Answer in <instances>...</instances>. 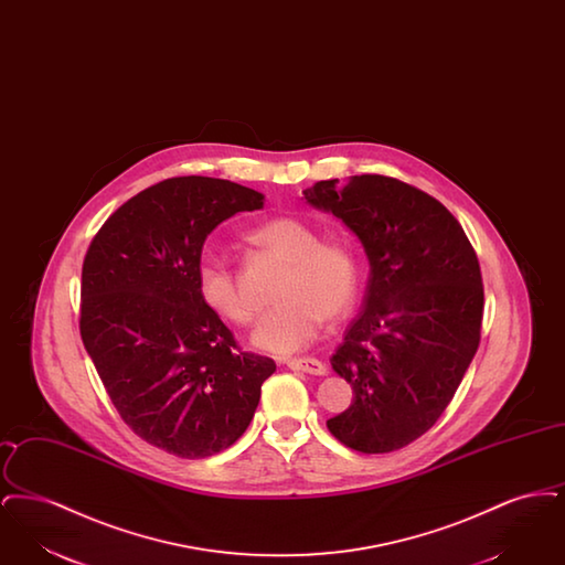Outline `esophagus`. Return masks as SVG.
I'll use <instances>...</instances> for the list:
<instances>
[{"label": "esophagus", "mask_w": 565, "mask_h": 565, "mask_svg": "<svg viewBox=\"0 0 565 565\" xmlns=\"http://www.w3.org/2000/svg\"><path fill=\"white\" fill-rule=\"evenodd\" d=\"M286 364L292 371H302V373H309V375H326L328 373V369H326L322 360L309 358V355H305V358H290V360H286Z\"/></svg>", "instance_id": "esophagus-1"}]
</instances>
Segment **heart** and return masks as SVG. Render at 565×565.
<instances>
[{
    "label": "heart",
    "mask_w": 565,
    "mask_h": 565,
    "mask_svg": "<svg viewBox=\"0 0 565 565\" xmlns=\"http://www.w3.org/2000/svg\"><path fill=\"white\" fill-rule=\"evenodd\" d=\"M249 239L290 263L281 277L275 307L254 330V345L273 353H292L309 345L326 320L348 316L360 290V265L345 242L323 239L318 226L300 217H273L256 226ZM196 292L224 322L247 326L256 309L242 295L235 270L217 256L196 265Z\"/></svg>",
    "instance_id": "b5f03b06"
}]
</instances>
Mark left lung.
<instances>
[{"label":"left lung","instance_id":"left-lung-1","mask_svg":"<svg viewBox=\"0 0 565 565\" xmlns=\"http://www.w3.org/2000/svg\"><path fill=\"white\" fill-rule=\"evenodd\" d=\"M302 194L341 217L371 263L364 311L330 360L353 403L326 426L353 451H398L438 422L479 350L477 252L440 201L390 175L322 180Z\"/></svg>","mask_w":565,"mask_h":565}]
</instances>
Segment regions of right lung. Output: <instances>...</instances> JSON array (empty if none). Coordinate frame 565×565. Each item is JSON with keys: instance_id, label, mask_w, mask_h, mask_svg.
<instances>
[{"instance_id": "right-lung-1", "label": "right lung", "mask_w": 565, "mask_h": 565, "mask_svg": "<svg viewBox=\"0 0 565 565\" xmlns=\"http://www.w3.org/2000/svg\"><path fill=\"white\" fill-rule=\"evenodd\" d=\"M263 205V192L228 180L169 178L120 205L86 249L82 343L122 422L171 456L228 449L275 373L196 292L207 235Z\"/></svg>"}]
</instances>
